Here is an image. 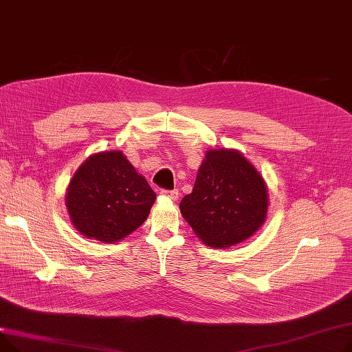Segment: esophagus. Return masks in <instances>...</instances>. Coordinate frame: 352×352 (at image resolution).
I'll return each instance as SVG.
<instances>
[{"mask_svg":"<svg viewBox=\"0 0 352 352\" xmlns=\"http://www.w3.org/2000/svg\"><path fill=\"white\" fill-rule=\"evenodd\" d=\"M160 195L163 197H168L170 200H177L179 199V192L177 190H162Z\"/></svg>","mask_w":352,"mask_h":352,"instance_id":"34e87169","label":"esophagus"}]
</instances>
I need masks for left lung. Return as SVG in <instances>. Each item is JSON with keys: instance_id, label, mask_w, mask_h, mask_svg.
Listing matches in <instances>:
<instances>
[{"instance_id": "left-lung-1", "label": "left lung", "mask_w": 352, "mask_h": 352, "mask_svg": "<svg viewBox=\"0 0 352 352\" xmlns=\"http://www.w3.org/2000/svg\"><path fill=\"white\" fill-rule=\"evenodd\" d=\"M268 193L263 176L239 151L206 152L195 188L180 201V212L195 234L210 247H232L263 226Z\"/></svg>"}]
</instances>
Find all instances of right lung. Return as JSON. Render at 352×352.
Returning a JSON list of instances; mask_svg holds the SVG:
<instances>
[{"label":"right lung","mask_w":352,"mask_h":352,"mask_svg":"<svg viewBox=\"0 0 352 352\" xmlns=\"http://www.w3.org/2000/svg\"><path fill=\"white\" fill-rule=\"evenodd\" d=\"M156 193L120 151L91 155L67 189V210L88 239L115 243L148 219Z\"/></svg>","instance_id":"obj_1"}]
</instances>
